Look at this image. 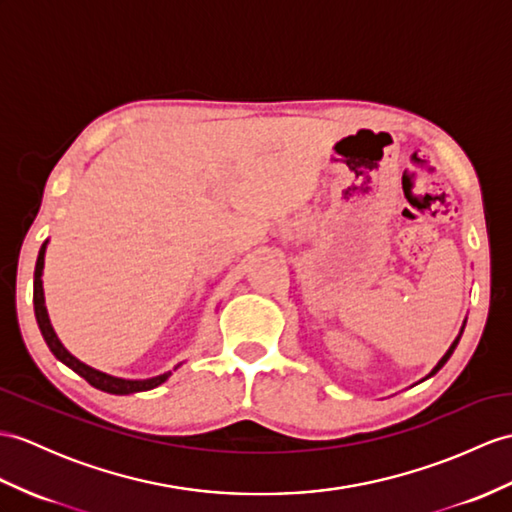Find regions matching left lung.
Masks as SVG:
<instances>
[{
    "label": "left lung",
    "instance_id": "left-lung-1",
    "mask_svg": "<svg viewBox=\"0 0 512 512\" xmlns=\"http://www.w3.org/2000/svg\"><path fill=\"white\" fill-rule=\"evenodd\" d=\"M465 323H467V319L463 321V328H460V332H458V336H456V339H454V343L450 345V350H447V352L443 354V358L439 360V363H436V365H434V369H432V371L428 373V376H426V378H423V380H428V378H432V376H434V373H436V371H439V369H441V367H443V365L447 363V360H450V356L454 354V350H456V345H458V341H460V336H463V330H465ZM423 380H421V382H423Z\"/></svg>",
    "mask_w": 512,
    "mask_h": 512
}]
</instances>
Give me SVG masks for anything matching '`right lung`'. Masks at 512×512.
Here are the masks:
<instances>
[{"label": "right lung", "instance_id": "1", "mask_svg": "<svg viewBox=\"0 0 512 512\" xmlns=\"http://www.w3.org/2000/svg\"><path fill=\"white\" fill-rule=\"evenodd\" d=\"M49 239L41 245L39 249V258H36V267H34V315H36V323H39V330L43 334V339L49 347V352H52L62 365H67L69 369H73L82 376L86 382L95 389L104 391V393H112V395H130V393H141V391H149V389H156L162 382H167L171 378V373L176 371L182 363H178L173 367V371H165L160 373V376L154 378H143V380H132V378H119V376H110L106 371H99L91 365L82 363L80 358L73 356L62 341L58 339V334L52 326V321H49L47 315V306H45V291H43V269H45V249H47Z\"/></svg>", "mask_w": 512, "mask_h": 512}]
</instances>
